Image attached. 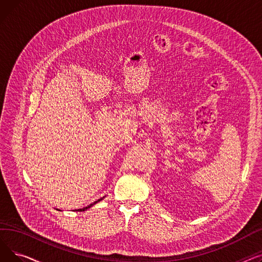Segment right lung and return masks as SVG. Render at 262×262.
<instances>
[{
    "mask_svg": "<svg viewBox=\"0 0 262 262\" xmlns=\"http://www.w3.org/2000/svg\"><path fill=\"white\" fill-rule=\"evenodd\" d=\"M105 198V196H104ZM104 198H102V199H100V200H98V201H95L94 203H92V204H90L89 206H87V207H84V208H81V209H75V211H85V210H87V209H89V208H91L93 205H95L96 203H99V202H101Z\"/></svg>",
    "mask_w": 262,
    "mask_h": 262,
    "instance_id": "add662e5",
    "label": "right lung"
}]
</instances>
